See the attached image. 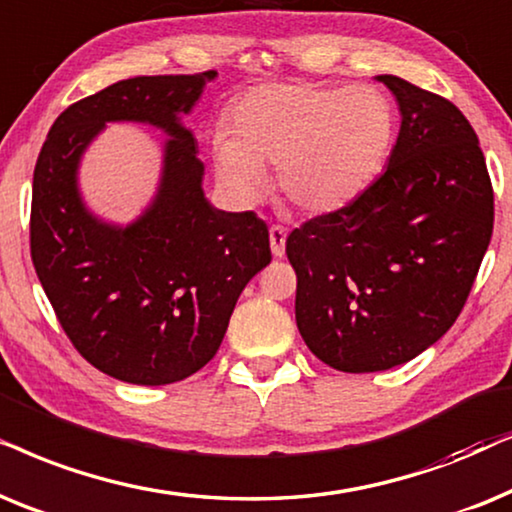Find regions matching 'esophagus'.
<instances>
[{
	"label": "esophagus",
	"mask_w": 512,
	"mask_h": 512,
	"mask_svg": "<svg viewBox=\"0 0 512 512\" xmlns=\"http://www.w3.org/2000/svg\"><path fill=\"white\" fill-rule=\"evenodd\" d=\"M285 229L278 227V224H274V227L269 229V243H271V252H274V257H283L285 255Z\"/></svg>",
	"instance_id": "esophagus-1"
}]
</instances>
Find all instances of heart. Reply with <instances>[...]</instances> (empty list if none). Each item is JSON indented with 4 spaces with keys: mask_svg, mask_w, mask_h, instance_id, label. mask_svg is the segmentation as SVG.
<instances>
[{
    "mask_svg": "<svg viewBox=\"0 0 512 512\" xmlns=\"http://www.w3.org/2000/svg\"><path fill=\"white\" fill-rule=\"evenodd\" d=\"M213 138L217 180L238 203L269 189L278 166L285 199L306 213H335L360 199L391 156L398 119L377 86L274 84L252 88Z\"/></svg>",
    "mask_w": 512,
    "mask_h": 512,
    "instance_id": "obj_1",
    "label": "heart"
}]
</instances>
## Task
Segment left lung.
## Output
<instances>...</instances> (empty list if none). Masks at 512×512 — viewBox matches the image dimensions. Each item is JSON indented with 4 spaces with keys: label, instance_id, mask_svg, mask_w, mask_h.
Instances as JSON below:
<instances>
[{
    "label": "left lung",
    "instance_id": "obj_1",
    "mask_svg": "<svg viewBox=\"0 0 512 512\" xmlns=\"http://www.w3.org/2000/svg\"><path fill=\"white\" fill-rule=\"evenodd\" d=\"M400 107L388 168L342 210L285 241L297 274L295 318L316 358L381 372L417 358L466 304L494 229V192L461 109L379 74Z\"/></svg>",
    "mask_w": 512,
    "mask_h": 512
}]
</instances>
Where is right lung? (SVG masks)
<instances>
[{"label": "right lung", "instance_id": "right-lung-1", "mask_svg": "<svg viewBox=\"0 0 512 512\" xmlns=\"http://www.w3.org/2000/svg\"><path fill=\"white\" fill-rule=\"evenodd\" d=\"M215 77L163 74L102 88L60 114L34 166V271L74 349L128 384L199 372L220 349L238 295L271 262L260 217L210 206L196 138L180 121ZM109 120L169 135L155 201L126 228L98 221L76 185L80 156Z\"/></svg>", "mask_w": 512, "mask_h": 512}]
</instances>
